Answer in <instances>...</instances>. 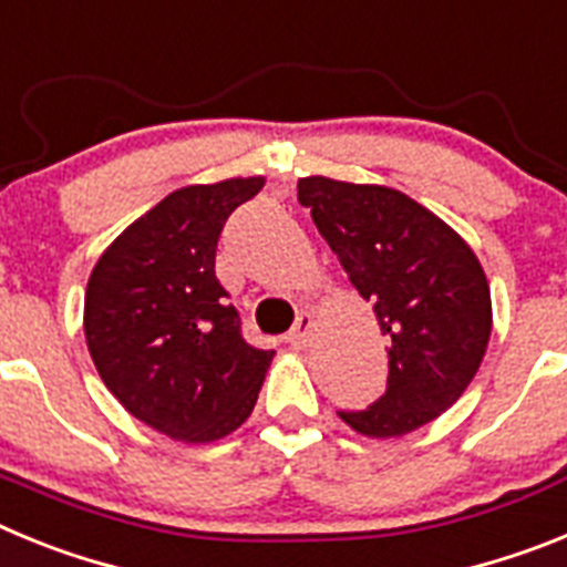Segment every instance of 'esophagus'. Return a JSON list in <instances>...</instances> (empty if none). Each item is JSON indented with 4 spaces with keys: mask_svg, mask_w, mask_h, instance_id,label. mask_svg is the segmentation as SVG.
Wrapping results in <instances>:
<instances>
[{
    "mask_svg": "<svg viewBox=\"0 0 567 567\" xmlns=\"http://www.w3.org/2000/svg\"><path fill=\"white\" fill-rule=\"evenodd\" d=\"M311 331H313V317L308 311L299 313L297 322H293V328L288 331V342L293 344V348H305L308 344V339H311Z\"/></svg>",
    "mask_w": 567,
    "mask_h": 567,
    "instance_id": "esophagus-1",
    "label": "esophagus"
}]
</instances>
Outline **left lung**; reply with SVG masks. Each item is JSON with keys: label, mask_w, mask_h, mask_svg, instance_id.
Masks as SVG:
<instances>
[{"label": "left lung", "mask_w": 567, "mask_h": 567, "mask_svg": "<svg viewBox=\"0 0 567 567\" xmlns=\"http://www.w3.org/2000/svg\"><path fill=\"white\" fill-rule=\"evenodd\" d=\"M297 190L391 337L385 393L339 416L377 440L427 425L460 400L488 348L491 290L480 259L400 190L324 176L299 179Z\"/></svg>", "instance_id": "1"}]
</instances>
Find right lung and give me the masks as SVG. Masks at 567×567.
<instances>
[{
    "label": "right lung",
    "instance_id": "obj_1",
    "mask_svg": "<svg viewBox=\"0 0 567 567\" xmlns=\"http://www.w3.org/2000/svg\"><path fill=\"white\" fill-rule=\"evenodd\" d=\"M262 176L190 185L136 219L87 279L85 339L107 391L179 442H214L250 416L274 351L245 342L216 279L228 216Z\"/></svg>",
    "mask_w": 567,
    "mask_h": 567
}]
</instances>
